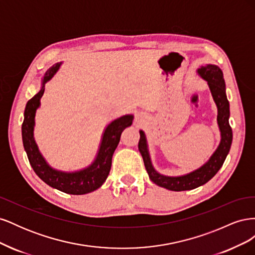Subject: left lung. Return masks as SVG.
<instances>
[{
  "instance_id": "1",
  "label": "left lung",
  "mask_w": 255,
  "mask_h": 255,
  "mask_svg": "<svg viewBox=\"0 0 255 255\" xmlns=\"http://www.w3.org/2000/svg\"><path fill=\"white\" fill-rule=\"evenodd\" d=\"M198 73L207 81L208 87L211 89L214 101L218 109V126L221 132V141L218 149L210 158L207 163L199 168L198 170L192 171L186 175L182 176H165L154 170L151 164L148 150H146L145 136L142 130H140V139L138 142V149H139L144 163V167L149 177L153 183L160 187H164L173 191H183L195 189L201 185L207 183L212 177L219 171V169L223 165L226 157L232 143V128L230 127V105L226 95V84L223 79V73L221 69L215 65H206L198 69Z\"/></svg>"
}]
</instances>
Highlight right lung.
Instances as JSON below:
<instances>
[{"label": "right lung", "mask_w": 255, "mask_h": 255, "mask_svg": "<svg viewBox=\"0 0 255 255\" xmlns=\"http://www.w3.org/2000/svg\"><path fill=\"white\" fill-rule=\"evenodd\" d=\"M59 66L60 63L53 65L45 72L41 90L27 101L24 111V120L22 123V140L30 166L44 183H47L53 188L66 192V194L85 195L98 189L107 179L112 167L113 154L120 141L121 133L126 128L132 126L133 116H123V117L113 121L106 128L98 156L88 168L72 173L57 171L51 168L45 163L41 154L38 151L34 140V118L36 110L40 104V99L44 92V83L48 82L56 73Z\"/></svg>", "instance_id": "1"}]
</instances>
